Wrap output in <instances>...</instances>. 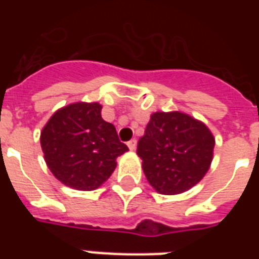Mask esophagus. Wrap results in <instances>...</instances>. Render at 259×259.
Listing matches in <instances>:
<instances>
[{
	"instance_id": "obj_1",
	"label": "esophagus",
	"mask_w": 259,
	"mask_h": 259,
	"mask_svg": "<svg viewBox=\"0 0 259 259\" xmlns=\"http://www.w3.org/2000/svg\"><path fill=\"white\" fill-rule=\"evenodd\" d=\"M127 146H129L130 150H136V148H137V140H130L127 142Z\"/></svg>"
}]
</instances>
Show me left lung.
<instances>
[{
	"label": "left lung",
	"mask_w": 259,
	"mask_h": 259,
	"mask_svg": "<svg viewBox=\"0 0 259 259\" xmlns=\"http://www.w3.org/2000/svg\"><path fill=\"white\" fill-rule=\"evenodd\" d=\"M215 138L204 122L181 111H156L137 146L149 184L161 195L188 191L205 176Z\"/></svg>",
	"instance_id": "left-lung-1"
}]
</instances>
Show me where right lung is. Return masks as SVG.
Listing matches in <instances>:
<instances>
[{
	"mask_svg": "<svg viewBox=\"0 0 259 259\" xmlns=\"http://www.w3.org/2000/svg\"><path fill=\"white\" fill-rule=\"evenodd\" d=\"M98 102H75L56 110L40 134L44 160L56 179L70 188L94 191L127 152L113 123L101 115Z\"/></svg>",
	"mask_w": 259,
	"mask_h": 259,
	"instance_id": "1",
	"label": "right lung"
}]
</instances>
